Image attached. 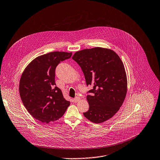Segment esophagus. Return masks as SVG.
Segmentation results:
<instances>
[{"label":"esophagus","mask_w":160,"mask_h":160,"mask_svg":"<svg viewBox=\"0 0 160 160\" xmlns=\"http://www.w3.org/2000/svg\"><path fill=\"white\" fill-rule=\"evenodd\" d=\"M79 100H80V98H79V97H78V96L75 97V98H74V101L75 102H78Z\"/></svg>","instance_id":"esophagus-1"}]
</instances>
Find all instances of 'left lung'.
Returning a JSON list of instances; mask_svg holds the SVG:
<instances>
[{
  "mask_svg": "<svg viewBox=\"0 0 160 160\" xmlns=\"http://www.w3.org/2000/svg\"><path fill=\"white\" fill-rule=\"evenodd\" d=\"M81 67L88 86L93 89L87 96L89 110L84 116L94 123L111 118L122 106L127 92L124 64L112 50L102 48L85 49L72 56Z\"/></svg>",
  "mask_w": 160,
  "mask_h": 160,
  "instance_id": "1",
  "label": "left lung"
}]
</instances>
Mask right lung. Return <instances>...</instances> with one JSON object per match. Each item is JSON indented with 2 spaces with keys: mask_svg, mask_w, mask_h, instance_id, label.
Listing matches in <instances>:
<instances>
[{
  "mask_svg": "<svg viewBox=\"0 0 160 160\" xmlns=\"http://www.w3.org/2000/svg\"><path fill=\"white\" fill-rule=\"evenodd\" d=\"M72 52L55 51L37 57L25 68L19 82L22 101L35 119L49 123L61 118L70 102L56 86L55 70Z\"/></svg>",
  "mask_w": 160,
  "mask_h": 160,
  "instance_id": "1",
  "label": "right lung"
}]
</instances>
